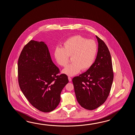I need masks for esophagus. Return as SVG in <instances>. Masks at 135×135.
Here are the masks:
<instances>
[{
  "label": "esophagus",
  "instance_id": "1",
  "mask_svg": "<svg viewBox=\"0 0 135 135\" xmlns=\"http://www.w3.org/2000/svg\"><path fill=\"white\" fill-rule=\"evenodd\" d=\"M68 79H69V81H71V78H70V77H68Z\"/></svg>",
  "mask_w": 135,
  "mask_h": 135
}]
</instances>
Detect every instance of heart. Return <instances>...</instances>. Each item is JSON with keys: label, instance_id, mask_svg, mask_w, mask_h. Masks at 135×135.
Wrapping results in <instances>:
<instances>
[{"label": "heart", "instance_id": "1", "mask_svg": "<svg viewBox=\"0 0 135 135\" xmlns=\"http://www.w3.org/2000/svg\"><path fill=\"white\" fill-rule=\"evenodd\" d=\"M98 53V45L94 40H88L80 35L66 40L63 48L56 47L54 56L57 63L66 66L69 63V56L72 57V63L64 69L62 72L69 76L77 74L81 69L87 70L94 63Z\"/></svg>", "mask_w": 135, "mask_h": 135}]
</instances>
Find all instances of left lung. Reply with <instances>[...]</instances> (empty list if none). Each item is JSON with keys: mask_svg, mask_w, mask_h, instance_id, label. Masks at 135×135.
<instances>
[{"mask_svg": "<svg viewBox=\"0 0 135 135\" xmlns=\"http://www.w3.org/2000/svg\"><path fill=\"white\" fill-rule=\"evenodd\" d=\"M96 37L98 44L94 63L86 72L72 79L78 103L88 110L95 109L105 102L113 80L110 52L103 41L97 36Z\"/></svg>", "mask_w": 135, "mask_h": 135, "instance_id": "obj_1", "label": "left lung"}]
</instances>
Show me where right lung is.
<instances>
[{
	"label": "right lung",
	"instance_id": "1",
	"mask_svg": "<svg viewBox=\"0 0 135 135\" xmlns=\"http://www.w3.org/2000/svg\"><path fill=\"white\" fill-rule=\"evenodd\" d=\"M18 81L30 103L44 112H52L60 102L61 93L69 83L52 62L45 42L30 40L23 48L18 62Z\"/></svg>",
	"mask_w": 135,
	"mask_h": 135
}]
</instances>
